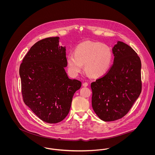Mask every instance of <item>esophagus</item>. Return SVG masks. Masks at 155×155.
I'll list each match as a JSON object with an SVG mask.
<instances>
[{"label":"esophagus","instance_id":"1","mask_svg":"<svg viewBox=\"0 0 155 155\" xmlns=\"http://www.w3.org/2000/svg\"><path fill=\"white\" fill-rule=\"evenodd\" d=\"M83 85L84 87H87V86L88 85V84L85 82V83H84L83 84Z\"/></svg>","mask_w":155,"mask_h":155}]
</instances>
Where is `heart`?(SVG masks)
Returning a JSON list of instances; mask_svg holds the SVG:
<instances>
[{"instance_id": "1", "label": "heart", "mask_w": 155, "mask_h": 155, "mask_svg": "<svg viewBox=\"0 0 155 155\" xmlns=\"http://www.w3.org/2000/svg\"><path fill=\"white\" fill-rule=\"evenodd\" d=\"M113 60L111 48L100 42L87 41L80 44L75 49V55L67 56L69 71L77 75L84 64L85 72L91 77L103 76L109 70Z\"/></svg>"}]
</instances>
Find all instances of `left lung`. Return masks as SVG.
<instances>
[{"label":"left lung","instance_id":"1","mask_svg":"<svg viewBox=\"0 0 155 155\" xmlns=\"http://www.w3.org/2000/svg\"><path fill=\"white\" fill-rule=\"evenodd\" d=\"M112 51L114 58L110 69L91 84L92 107L105 121L124 116L142 91V64L137 53L121 41H117Z\"/></svg>","mask_w":155,"mask_h":155}]
</instances>
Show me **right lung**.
<instances>
[{"label": "right lung", "instance_id": "obj_1", "mask_svg": "<svg viewBox=\"0 0 155 155\" xmlns=\"http://www.w3.org/2000/svg\"><path fill=\"white\" fill-rule=\"evenodd\" d=\"M58 36L35 43L19 68L22 94L25 104L42 121L57 123L68 115L72 97L81 82L68 78L65 47Z\"/></svg>", "mask_w": 155, "mask_h": 155}]
</instances>
